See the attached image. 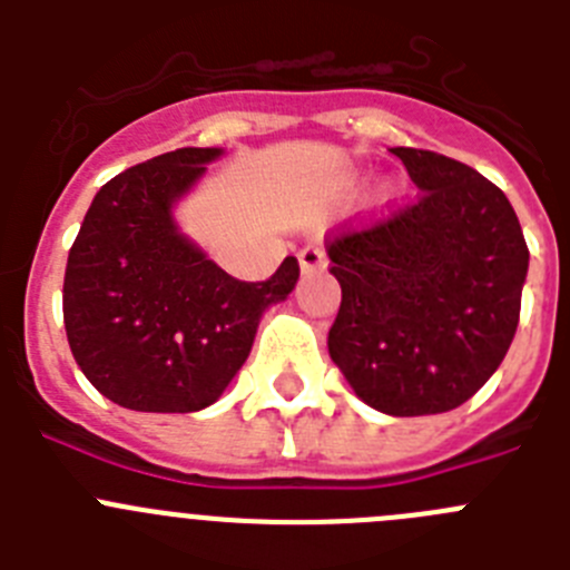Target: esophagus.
I'll return each instance as SVG.
<instances>
[{
  "mask_svg": "<svg viewBox=\"0 0 570 570\" xmlns=\"http://www.w3.org/2000/svg\"><path fill=\"white\" fill-rule=\"evenodd\" d=\"M325 262H328V256H325V248H322V245H305V248L299 250L302 274H314V271H322L325 268Z\"/></svg>",
  "mask_w": 570,
  "mask_h": 570,
  "instance_id": "1",
  "label": "esophagus"
}]
</instances>
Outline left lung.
Wrapping results in <instances>:
<instances>
[{
    "label": "left lung",
    "mask_w": 570,
    "mask_h": 570,
    "mask_svg": "<svg viewBox=\"0 0 570 570\" xmlns=\"http://www.w3.org/2000/svg\"><path fill=\"white\" fill-rule=\"evenodd\" d=\"M391 154L422 194L325 242L342 285L328 351L382 414H445L505 360L528 245L508 196L485 176L434 150Z\"/></svg>",
    "instance_id": "obj_1"
}]
</instances>
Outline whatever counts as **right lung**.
I'll list each match as a JSON object with an SVG mask.
<instances>
[{
  "instance_id": "obj_1",
  "label": "right lung",
  "mask_w": 570,
  "mask_h": 570,
  "mask_svg": "<svg viewBox=\"0 0 570 570\" xmlns=\"http://www.w3.org/2000/svg\"><path fill=\"white\" fill-rule=\"evenodd\" d=\"M219 148H179L114 176L94 196L65 268L73 360L116 405L190 414L219 400L248 360L262 311L299 279L285 256L265 282L225 274L174 225L170 208Z\"/></svg>"
}]
</instances>
